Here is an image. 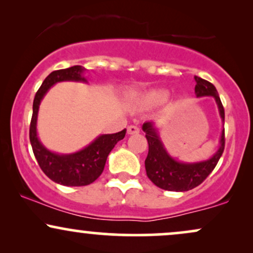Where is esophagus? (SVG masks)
<instances>
[{
  "label": "esophagus",
  "mask_w": 253,
  "mask_h": 253,
  "mask_svg": "<svg viewBox=\"0 0 253 253\" xmlns=\"http://www.w3.org/2000/svg\"><path fill=\"white\" fill-rule=\"evenodd\" d=\"M139 130L140 129H139L138 127L133 126L132 125V126H128V128H127V133H128V134H138Z\"/></svg>",
  "instance_id": "obj_1"
}]
</instances>
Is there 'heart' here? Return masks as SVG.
I'll return each mask as SVG.
<instances>
[{
  "label": "heart",
  "mask_w": 253,
  "mask_h": 253,
  "mask_svg": "<svg viewBox=\"0 0 253 253\" xmlns=\"http://www.w3.org/2000/svg\"><path fill=\"white\" fill-rule=\"evenodd\" d=\"M170 94L168 90H152V91L146 92V94L141 95L139 97L143 104H149V106H153V104H161L167 102L169 98Z\"/></svg>",
  "instance_id": "1"
}]
</instances>
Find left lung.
Returning a JSON list of instances; mask_svg holds the SVG:
<instances>
[{
	"label": "left lung",
	"instance_id": "left-lung-1",
	"mask_svg": "<svg viewBox=\"0 0 253 253\" xmlns=\"http://www.w3.org/2000/svg\"><path fill=\"white\" fill-rule=\"evenodd\" d=\"M195 82L196 97H213L223 123L225 110L215 86L208 81L197 76H195ZM141 128L146 133V139L149 143V155L145 161L146 175L157 187L164 190L188 191L201 184L216 167L225 149V129L222 128L219 146L211 158L199 162H181L173 158L165 149L155 121H146Z\"/></svg>",
	"mask_w": 253,
	"mask_h": 253
}]
</instances>
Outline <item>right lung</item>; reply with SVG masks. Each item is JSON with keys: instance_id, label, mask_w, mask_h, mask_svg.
I'll use <instances>...</instances> for the list:
<instances>
[{"instance_id": "right-lung-1", "label": "right lung", "mask_w": 253, "mask_h": 253, "mask_svg": "<svg viewBox=\"0 0 253 253\" xmlns=\"http://www.w3.org/2000/svg\"><path fill=\"white\" fill-rule=\"evenodd\" d=\"M84 72L85 69L81 65L51 72L37 91L33 101V115L30 127L33 153L43 173L53 182L66 187H82L96 181L102 173L110 151L126 134V128L113 134H100L88 146L72 153L53 152L40 141L37 130L38 113L46 92L59 82L88 83Z\"/></svg>"}]
</instances>
